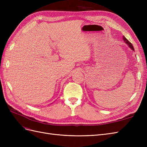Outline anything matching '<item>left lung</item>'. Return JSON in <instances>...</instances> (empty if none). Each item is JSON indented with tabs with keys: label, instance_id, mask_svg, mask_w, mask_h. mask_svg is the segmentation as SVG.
<instances>
[{
	"label": "left lung",
	"instance_id": "1",
	"mask_svg": "<svg viewBox=\"0 0 147 147\" xmlns=\"http://www.w3.org/2000/svg\"><path fill=\"white\" fill-rule=\"evenodd\" d=\"M123 40H124V42H125V43H127V45L130 47V48H131L132 50L134 51V47H133V46H132V43H131L129 41H128V40H127L125 37H124V36H123Z\"/></svg>",
	"mask_w": 147,
	"mask_h": 147
}]
</instances>
